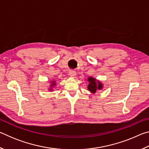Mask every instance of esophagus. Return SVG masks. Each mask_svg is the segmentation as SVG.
Masks as SVG:
<instances>
[{"mask_svg":"<svg viewBox=\"0 0 149 149\" xmlns=\"http://www.w3.org/2000/svg\"><path fill=\"white\" fill-rule=\"evenodd\" d=\"M69 75H70L71 77H74L75 76V75H76V72H75V71H74V70H70Z\"/></svg>","mask_w":149,"mask_h":149,"instance_id":"obj_1","label":"esophagus"}]
</instances>
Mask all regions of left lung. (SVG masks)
Segmentation results:
<instances>
[{"mask_svg":"<svg viewBox=\"0 0 149 149\" xmlns=\"http://www.w3.org/2000/svg\"><path fill=\"white\" fill-rule=\"evenodd\" d=\"M88 81H89V84L88 85V89L91 92L95 93L97 89H101L102 87V84L99 81H96L95 79L93 77H89L88 79Z\"/></svg>","mask_w":149,"mask_h":149,"instance_id":"left-lung-1","label":"left lung"}]
</instances>
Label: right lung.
I'll return each instance as SVG.
<instances>
[{"label": "right lung", "instance_id": "right-lung-1", "mask_svg": "<svg viewBox=\"0 0 149 149\" xmlns=\"http://www.w3.org/2000/svg\"><path fill=\"white\" fill-rule=\"evenodd\" d=\"M54 85H55V84H54V82H53V84H52V85H51V86H54Z\"/></svg>", "mask_w": 149, "mask_h": 149}]
</instances>
